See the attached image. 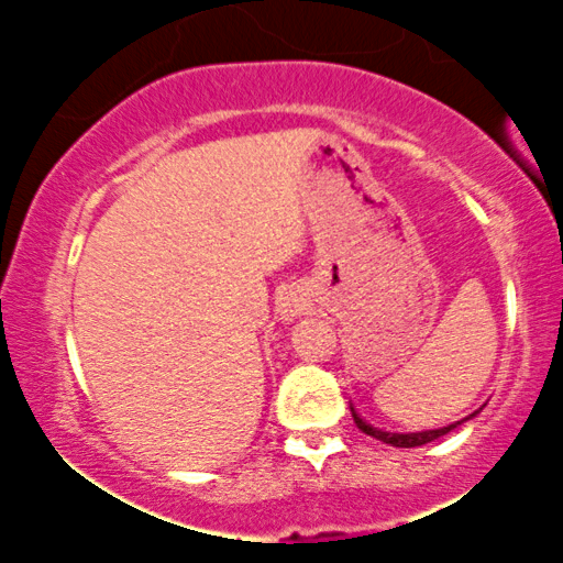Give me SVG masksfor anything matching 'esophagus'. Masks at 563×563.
I'll use <instances>...</instances> for the list:
<instances>
[{
	"mask_svg": "<svg viewBox=\"0 0 563 563\" xmlns=\"http://www.w3.org/2000/svg\"><path fill=\"white\" fill-rule=\"evenodd\" d=\"M280 312H283V318H286V320H294V318H299L301 309L296 307V303H286V307H283Z\"/></svg>",
	"mask_w": 563,
	"mask_h": 563,
	"instance_id": "obj_1",
	"label": "esophagus"
}]
</instances>
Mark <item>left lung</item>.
<instances>
[{"mask_svg": "<svg viewBox=\"0 0 563 563\" xmlns=\"http://www.w3.org/2000/svg\"><path fill=\"white\" fill-rule=\"evenodd\" d=\"M474 416H476V412H474ZM352 418H354V423H357L360 431H365L367 437L380 439V442H384V444H391V448H421V444L434 442V439L444 437V434H448V431L455 429L457 423H463V421H457V423H452V426H444V429L418 431V434H389V431H378V429H373L371 423H365L363 418H360L357 412H354V407H352ZM468 418H471V416H468ZM468 418H466V421H468Z\"/></svg>", "mask_w": 563, "mask_h": 563, "instance_id": "1", "label": "left lung"}]
</instances>
